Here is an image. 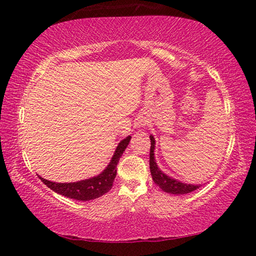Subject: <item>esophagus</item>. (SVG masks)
Instances as JSON below:
<instances>
[{"instance_id": "obj_1", "label": "esophagus", "mask_w": 256, "mask_h": 256, "mask_svg": "<svg viewBox=\"0 0 256 256\" xmlns=\"http://www.w3.org/2000/svg\"><path fill=\"white\" fill-rule=\"evenodd\" d=\"M141 125H142V124H141Z\"/></svg>"}]
</instances>
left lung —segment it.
Masks as SVG:
<instances>
[{
    "mask_svg": "<svg viewBox=\"0 0 256 256\" xmlns=\"http://www.w3.org/2000/svg\"><path fill=\"white\" fill-rule=\"evenodd\" d=\"M150 172L154 182L160 188L164 190V192L172 194H188L200 188L201 185L182 183V182L172 178V177L166 175L164 172L160 170L157 166V162H156L154 160V138L152 136H150Z\"/></svg>",
    "mask_w": 256,
    "mask_h": 256,
    "instance_id": "8db88e82",
    "label": "left lung"
}]
</instances>
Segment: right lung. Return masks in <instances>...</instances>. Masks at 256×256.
<instances>
[{"mask_svg":"<svg viewBox=\"0 0 256 256\" xmlns=\"http://www.w3.org/2000/svg\"><path fill=\"white\" fill-rule=\"evenodd\" d=\"M130 140H131V136H128L120 142L106 170L102 174L94 176L92 178L72 182V183H55V182L42 178L40 176V178L50 190H53L54 192L63 196L74 198V200L79 201L94 200V198L104 196L112 188V183H114L116 172H118V167L116 166H118L120 158L122 157L123 152L128 146Z\"/></svg>","mask_w":256,"mask_h":256,"instance_id":"obj_1","label":"right lung"}]
</instances>
